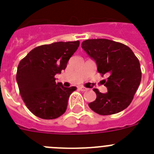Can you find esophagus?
I'll use <instances>...</instances> for the list:
<instances>
[{
  "mask_svg": "<svg viewBox=\"0 0 154 154\" xmlns=\"http://www.w3.org/2000/svg\"><path fill=\"white\" fill-rule=\"evenodd\" d=\"M79 89L81 91H82V92H85V91L88 90V89H87V88H85V87H83V86H79Z\"/></svg>",
  "mask_w": 154,
  "mask_h": 154,
  "instance_id": "obj_1",
  "label": "esophagus"
}]
</instances>
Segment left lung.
I'll use <instances>...</instances> for the list:
<instances>
[{
    "instance_id": "8db88e82",
    "label": "left lung",
    "mask_w": 154,
    "mask_h": 154,
    "mask_svg": "<svg viewBox=\"0 0 154 154\" xmlns=\"http://www.w3.org/2000/svg\"><path fill=\"white\" fill-rule=\"evenodd\" d=\"M82 49L95 61L97 71L108 75L104 80L107 92L97 89L95 101L89 103L99 115L118 113L129 106L141 81L140 62L128 46L109 39H88L82 43Z\"/></svg>"
}]
</instances>
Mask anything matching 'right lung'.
<instances>
[{
  "label": "right lung",
  "instance_id": "add662e5",
  "mask_svg": "<svg viewBox=\"0 0 154 154\" xmlns=\"http://www.w3.org/2000/svg\"><path fill=\"white\" fill-rule=\"evenodd\" d=\"M79 42H58L35 48L20 62L17 82L28 109L44 119H56L67 109L69 97L76 87H64L55 75L65 70Z\"/></svg>",
  "mask_w": 154,
  "mask_h": 154
}]
</instances>
